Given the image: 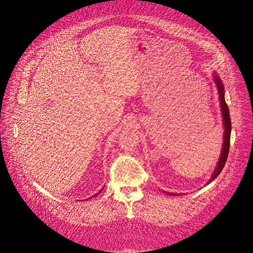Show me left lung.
<instances>
[{
    "instance_id": "8db88e82",
    "label": "left lung",
    "mask_w": 253,
    "mask_h": 253,
    "mask_svg": "<svg viewBox=\"0 0 253 253\" xmlns=\"http://www.w3.org/2000/svg\"><path fill=\"white\" fill-rule=\"evenodd\" d=\"M213 80L215 82V84L217 86V90L219 93V99H220V105H221V112H222V117H223V124H224V143H223V148L221 151V155L219 157L218 163H217L216 168L214 169L211 179L207 183L210 184L211 182L214 180L217 176L220 174V172L222 171V169L224 168L227 158L229 156V141H230V132H231V121H230V117H229V107L226 103L225 100V90H224V85L222 84L219 76L217 74H214L213 76ZM169 195H180L177 193H165Z\"/></svg>"
}]
</instances>
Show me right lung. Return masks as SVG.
<instances>
[{
    "label": "right lung",
    "mask_w": 253,
    "mask_h": 253,
    "mask_svg": "<svg viewBox=\"0 0 253 253\" xmlns=\"http://www.w3.org/2000/svg\"><path fill=\"white\" fill-rule=\"evenodd\" d=\"M102 190H103V189H101V190H100V191H99V192H98V193H96V194H95V195H96V194H98V193H100V192H101V191H102ZM95 195H94V196H95Z\"/></svg>",
    "instance_id": "obj_1"
}]
</instances>
